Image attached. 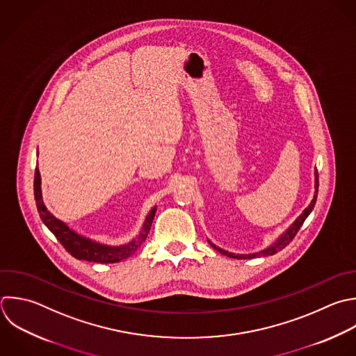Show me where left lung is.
<instances>
[{
    "mask_svg": "<svg viewBox=\"0 0 356 356\" xmlns=\"http://www.w3.org/2000/svg\"><path fill=\"white\" fill-rule=\"evenodd\" d=\"M314 175H316V179H314V188H316V193H314V197H313V200L310 202V204H309V207L307 209H305V211L298 217V220L286 229V232L273 245V246H270V248H267V249H264V250H261V252H259V253H252V254H234V253H229V252H225V250H222V249H220V248H217V246H214L211 242H210V245L216 249V250H218L220 253H222V254H225V256H228V257H234V259H253V257H261V256H270V254H274V253H277V252H280V250H282L286 245H289V242L295 238V235L298 234V231H299V228L302 227V224L305 222V220H306V217L310 214V211L313 210V207H314V204H316V199H317V192H318V174H317V170H316V172H314Z\"/></svg>",
    "mask_w": 356,
    "mask_h": 356,
    "instance_id": "obj_1",
    "label": "left lung"
}]
</instances>
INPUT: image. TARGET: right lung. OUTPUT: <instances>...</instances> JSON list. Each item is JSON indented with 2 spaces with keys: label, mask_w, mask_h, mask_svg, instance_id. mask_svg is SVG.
I'll list each match as a JSON object with an SVG mask.
<instances>
[{
  "label": "right lung",
  "mask_w": 356,
  "mask_h": 356,
  "mask_svg": "<svg viewBox=\"0 0 356 356\" xmlns=\"http://www.w3.org/2000/svg\"><path fill=\"white\" fill-rule=\"evenodd\" d=\"M35 200L36 206L40 214V218L43 222L47 225V228L56 235V238L60 241V243L65 248V250L72 254L75 259L79 260H88V261H95V263H117L124 259H128L132 256L138 248L143 243V241L147 238V234L150 231L154 214H156V207L149 213L143 229L136 241H132L128 245L118 246V248H110L104 246L100 243H96L90 239H86L72 229H70L63 221L57 220L44 206L43 199H42V188H40V174L39 170L36 168L35 171Z\"/></svg>",
  "instance_id": "1"
}]
</instances>
